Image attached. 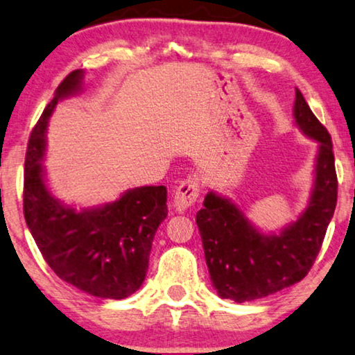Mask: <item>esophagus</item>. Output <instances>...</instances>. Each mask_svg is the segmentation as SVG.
I'll use <instances>...</instances> for the list:
<instances>
[{
	"label": "esophagus",
	"mask_w": 355,
	"mask_h": 355,
	"mask_svg": "<svg viewBox=\"0 0 355 355\" xmlns=\"http://www.w3.org/2000/svg\"><path fill=\"white\" fill-rule=\"evenodd\" d=\"M200 194V178L199 174H189L184 181L179 182L174 192V207L178 211H184L189 209L194 202L199 199Z\"/></svg>",
	"instance_id": "34e87169"
}]
</instances>
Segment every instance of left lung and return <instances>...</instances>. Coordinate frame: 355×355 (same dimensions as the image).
Masks as SVG:
<instances>
[{
    "instance_id": "1",
    "label": "left lung",
    "mask_w": 355,
    "mask_h": 355,
    "mask_svg": "<svg viewBox=\"0 0 355 355\" xmlns=\"http://www.w3.org/2000/svg\"><path fill=\"white\" fill-rule=\"evenodd\" d=\"M293 114L303 133L320 144L315 187L302 217L280 234H262L236 205L214 192L197 211L210 280L222 298L251 302L300 282L323 245L338 202L333 141L298 89Z\"/></svg>"
}]
</instances>
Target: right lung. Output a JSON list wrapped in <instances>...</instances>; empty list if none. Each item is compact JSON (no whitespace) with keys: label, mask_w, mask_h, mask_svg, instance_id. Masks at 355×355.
Segmentation results:
<instances>
[{"label":"right lung","mask_w":355,"mask_h":355,"mask_svg":"<svg viewBox=\"0 0 355 355\" xmlns=\"http://www.w3.org/2000/svg\"><path fill=\"white\" fill-rule=\"evenodd\" d=\"M83 71L60 83L32 128L24 163V218L50 269L65 282L99 298H127L148 270L155 233L166 218V187L132 189L99 209L76 211L53 199L44 182L49 117L60 99L81 87Z\"/></svg>","instance_id":"obj_1"}]
</instances>
